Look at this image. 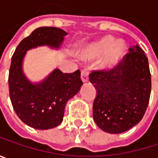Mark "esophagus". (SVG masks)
Here are the masks:
<instances>
[{
    "label": "esophagus",
    "mask_w": 158,
    "mask_h": 158,
    "mask_svg": "<svg viewBox=\"0 0 158 158\" xmlns=\"http://www.w3.org/2000/svg\"><path fill=\"white\" fill-rule=\"evenodd\" d=\"M81 80L83 82H87L89 80V73H88V69H83L81 71Z\"/></svg>",
    "instance_id": "34e87169"
}]
</instances>
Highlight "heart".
Here are the masks:
<instances>
[{
	"instance_id": "heart-1",
	"label": "heart",
	"mask_w": 158,
	"mask_h": 158,
	"mask_svg": "<svg viewBox=\"0 0 158 158\" xmlns=\"http://www.w3.org/2000/svg\"><path fill=\"white\" fill-rule=\"evenodd\" d=\"M113 42L114 40L110 36L102 37L99 41L85 48L80 53V56L84 59H90L100 56L110 47L104 60L102 61V66L105 68H111L117 65V63H119V61L125 54V48L123 43L116 42L113 44Z\"/></svg>"
}]
</instances>
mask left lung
Listing matches in <instances>:
<instances>
[{
  "instance_id": "8db88e82",
  "label": "left lung",
  "mask_w": 158,
  "mask_h": 158,
  "mask_svg": "<svg viewBox=\"0 0 158 158\" xmlns=\"http://www.w3.org/2000/svg\"><path fill=\"white\" fill-rule=\"evenodd\" d=\"M89 81L97 89L93 119L102 130L121 134L142 120L150 99L151 74L139 46L129 48L113 69L92 71Z\"/></svg>"
}]
</instances>
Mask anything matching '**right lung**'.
Listing matches in <instances>:
<instances>
[{
  "instance_id": "add662e5",
  "label": "right lung",
  "mask_w": 158,
  "mask_h": 158,
  "mask_svg": "<svg viewBox=\"0 0 158 158\" xmlns=\"http://www.w3.org/2000/svg\"><path fill=\"white\" fill-rule=\"evenodd\" d=\"M65 35L67 33L60 28L39 27L20 42L12 57L10 99L18 117L35 129L48 130L59 125L68 101L79 92L83 82L79 70L67 74L55 69L41 82L32 83L23 74V60L32 48H59Z\"/></svg>"
}]
</instances>
